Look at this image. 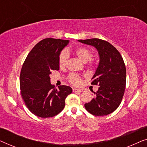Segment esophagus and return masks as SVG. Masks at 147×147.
Segmentation results:
<instances>
[{"label":"esophagus","mask_w":147,"mask_h":147,"mask_svg":"<svg viewBox=\"0 0 147 147\" xmlns=\"http://www.w3.org/2000/svg\"><path fill=\"white\" fill-rule=\"evenodd\" d=\"M83 91V90L82 89H78V88H74L73 92H82Z\"/></svg>","instance_id":"1"}]
</instances>
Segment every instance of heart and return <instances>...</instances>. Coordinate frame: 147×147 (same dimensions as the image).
Listing matches in <instances>:
<instances>
[{
    "mask_svg": "<svg viewBox=\"0 0 147 147\" xmlns=\"http://www.w3.org/2000/svg\"><path fill=\"white\" fill-rule=\"evenodd\" d=\"M75 54L77 57L81 60L84 63H87L92 59V52L88 48L84 47H80L77 48L75 50ZM68 59V53L67 51L63 50L61 52L59 56V65L60 67H65L66 63H67ZM69 82L71 84L75 86H79L82 83L81 78L79 76L76 74H70L69 78H68Z\"/></svg>",
    "mask_w": 147,
    "mask_h": 147,
    "instance_id": "b5f03b06",
    "label": "heart"
}]
</instances>
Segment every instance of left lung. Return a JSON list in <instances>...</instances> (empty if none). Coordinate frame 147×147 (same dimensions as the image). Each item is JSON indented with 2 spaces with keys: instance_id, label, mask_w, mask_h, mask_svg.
Instances as JSON below:
<instances>
[{
  "instance_id": "left-lung-1",
  "label": "left lung",
  "mask_w": 147,
  "mask_h": 147,
  "mask_svg": "<svg viewBox=\"0 0 147 147\" xmlns=\"http://www.w3.org/2000/svg\"><path fill=\"white\" fill-rule=\"evenodd\" d=\"M93 46L99 54L100 61L92 78V85H98L95 97L85 104L86 110L94 116L113 112L121 103L126 87V67L119 51L108 41L96 39L78 40Z\"/></svg>"
}]
</instances>
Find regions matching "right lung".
I'll return each instance as SVG.
<instances>
[{
  "instance_id": "obj_1",
  "label": "right lung",
  "mask_w": 147,
  "mask_h": 147,
  "mask_svg": "<svg viewBox=\"0 0 147 147\" xmlns=\"http://www.w3.org/2000/svg\"><path fill=\"white\" fill-rule=\"evenodd\" d=\"M69 40L47 38L39 41L28 54L20 74L22 98L30 111L41 118L55 116L65 107L72 88L50 82L52 70L59 69V56Z\"/></svg>"
}]
</instances>
